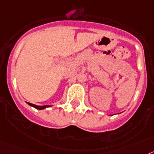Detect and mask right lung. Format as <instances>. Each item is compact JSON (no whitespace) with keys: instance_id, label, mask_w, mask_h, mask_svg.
Returning <instances> with one entry per match:
<instances>
[{"instance_id":"1","label":"right lung","mask_w":154,"mask_h":154,"mask_svg":"<svg viewBox=\"0 0 154 154\" xmlns=\"http://www.w3.org/2000/svg\"><path fill=\"white\" fill-rule=\"evenodd\" d=\"M27 104L29 105H30V106H32V107H33V108H35V109H38V110H42V109H46V108H48V107H51L52 106V105H43V106H38V105H34V104H32V103H29V102H27Z\"/></svg>"}]
</instances>
